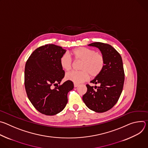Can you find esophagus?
Listing matches in <instances>:
<instances>
[{
    "label": "esophagus",
    "instance_id": "1",
    "mask_svg": "<svg viewBox=\"0 0 148 148\" xmlns=\"http://www.w3.org/2000/svg\"><path fill=\"white\" fill-rule=\"evenodd\" d=\"M78 86H79V84H78L74 83V87H77Z\"/></svg>",
    "mask_w": 148,
    "mask_h": 148
}]
</instances>
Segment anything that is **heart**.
Wrapping results in <instances>:
<instances>
[{"mask_svg":"<svg viewBox=\"0 0 148 148\" xmlns=\"http://www.w3.org/2000/svg\"><path fill=\"white\" fill-rule=\"evenodd\" d=\"M71 54L76 61H81L79 66L81 71H73L68 73L66 79L74 83L79 84L87 81L90 75L91 77H96L102 72L105 66L103 56L95 50L84 47H78L74 49ZM61 68L65 71L71 69L73 62L71 57L67 54H63L60 59Z\"/></svg>","mask_w":148,"mask_h":148,"instance_id":"1","label":"heart"}]
</instances>
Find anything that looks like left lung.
Wrapping results in <instances>:
<instances>
[{
  "label": "left lung",
  "mask_w": 148,
  "mask_h": 148,
  "mask_svg": "<svg viewBox=\"0 0 148 148\" xmlns=\"http://www.w3.org/2000/svg\"><path fill=\"white\" fill-rule=\"evenodd\" d=\"M98 48L105 59V66L97 77L91 81L99 86L86 85L87 92L82 100L91 110L98 113L111 109L117 102L123 89L125 74L121 55L111 45L100 42L88 45Z\"/></svg>",
  "instance_id": "left-lung-1"
}]
</instances>
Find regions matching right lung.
I'll return each mask as SVG.
<instances>
[{"label": "right lung", "instance_id": "obj_1", "mask_svg": "<svg viewBox=\"0 0 148 148\" xmlns=\"http://www.w3.org/2000/svg\"><path fill=\"white\" fill-rule=\"evenodd\" d=\"M66 52L60 46L47 45L36 49L26 63V91L34 108L43 114L54 115L62 111L68 102V92L74 88L70 80L58 86L65 74L60 59Z\"/></svg>", "mask_w": 148, "mask_h": 148}]
</instances>
